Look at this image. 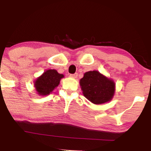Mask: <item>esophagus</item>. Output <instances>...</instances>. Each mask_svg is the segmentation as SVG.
<instances>
[{
  "label": "esophagus",
  "instance_id": "esophagus-1",
  "mask_svg": "<svg viewBox=\"0 0 151 151\" xmlns=\"http://www.w3.org/2000/svg\"><path fill=\"white\" fill-rule=\"evenodd\" d=\"M77 73H75V74H70V77H72V78H77Z\"/></svg>",
  "mask_w": 151,
  "mask_h": 151
}]
</instances>
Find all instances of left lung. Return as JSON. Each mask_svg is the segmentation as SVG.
Returning a JSON list of instances; mask_svg holds the SVG:
<instances>
[{
  "instance_id": "obj_1",
  "label": "left lung",
  "mask_w": 151,
  "mask_h": 151,
  "mask_svg": "<svg viewBox=\"0 0 151 151\" xmlns=\"http://www.w3.org/2000/svg\"><path fill=\"white\" fill-rule=\"evenodd\" d=\"M83 94L94 104L110 101L115 93V83L98 71H89L79 81Z\"/></svg>"
}]
</instances>
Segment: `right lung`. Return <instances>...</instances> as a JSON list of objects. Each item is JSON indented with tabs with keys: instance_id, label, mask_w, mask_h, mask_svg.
I'll return each mask as SVG.
<instances>
[{
	"instance_id": "add662e5",
	"label": "right lung",
	"mask_w": 151,
	"mask_h": 151,
	"mask_svg": "<svg viewBox=\"0 0 151 151\" xmlns=\"http://www.w3.org/2000/svg\"><path fill=\"white\" fill-rule=\"evenodd\" d=\"M64 75L55 70H48L35 81L34 84L38 94L46 96L50 94L60 84Z\"/></svg>"
}]
</instances>
